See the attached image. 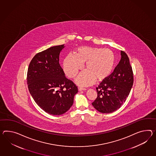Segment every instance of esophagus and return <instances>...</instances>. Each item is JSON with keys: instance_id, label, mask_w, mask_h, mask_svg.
<instances>
[{"instance_id": "1", "label": "esophagus", "mask_w": 156, "mask_h": 156, "mask_svg": "<svg viewBox=\"0 0 156 156\" xmlns=\"http://www.w3.org/2000/svg\"><path fill=\"white\" fill-rule=\"evenodd\" d=\"M78 90H79L80 91H85V90H86V88L83 87H78Z\"/></svg>"}]
</instances>
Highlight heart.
<instances>
[{
    "label": "heart",
    "mask_w": 156,
    "mask_h": 156,
    "mask_svg": "<svg viewBox=\"0 0 156 156\" xmlns=\"http://www.w3.org/2000/svg\"><path fill=\"white\" fill-rule=\"evenodd\" d=\"M86 62V70L80 73L76 79L78 84L90 86L97 79L101 81L106 79L114 68L115 58L109 49L83 46L77 48L76 54H68L64 60L62 67L65 74L70 78L76 76Z\"/></svg>",
    "instance_id": "b5f03b06"
}]
</instances>
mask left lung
Returning a JSON list of instances; mask_svg holds the SVG:
<instances>
[{"instance_id": "8db88e82", "label": "left lung", "mask_w": 156, "mask_h": 156, "mask_svg": "<svg viewBox=\"0 0 156 156\" xmlns=\"http://www.w3.org/2000/svg\"><path fill=\"white\" fill-rule=\"evenodd\" d=\"M121 58L114 72L96 87L98 97L92 103L100 113H110L119 109L129 95L133 83L129 58L121 51Z\"/></svg>"}]
</instances>
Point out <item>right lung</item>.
Returning <instances> with one entry per match:
<instances>
[{
  "instance_id": "right-lung-1",
  "label": "right lung",
  "mask_w": 156,
  "mask_h": 156,
  "mask_svg": "<svg viewBox=\"0 0 156 156\" xmlns=\"http://www.w3.org/2000/svg\"><path fill=\"white\" fill-rule=\"evenodd\" d=\"M64 44L53 46L36 54L27 74L31 96L42 110L52 115H61L72 106L78 88L65 76L59 64Z\"/></svg>"
}]
</instances>
